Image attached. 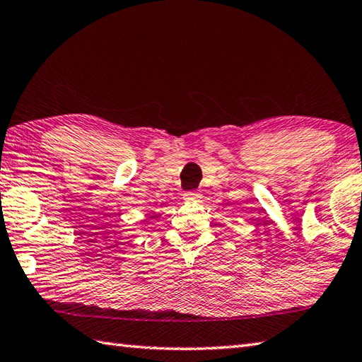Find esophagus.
Here are the masks:
<instances>
[{
	"mask_svg": "<svg viewBox=\"0 0 362 362\" xmlns=\"http://www.w3.org/2000/svg\"><path fill=\"white\" fill-rule=\"evenodd\" d=\"M183 196H185L187 201H194V199H197L199 196H201V193L193 189V191H185V194H183Z\"/></svg>",
	"mask_w": 362,
	"mask_h": 362,
	"instance_id": "obj_1",
	"label": "esophagus"
}]
</instances>
